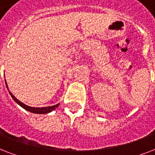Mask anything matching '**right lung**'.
I'll list each match as a JSON object with an SVG mask.
<instances>
[{
  "label": "right lung",
  "mask_w": 155,
  "mask_h": 155,
  "mask_svg": "<svg viewBox=\"0 0 155 155\" xmlns=\"http://www.w3.org/2000/svg\"><path fill=\"white\" fill-rule=\"evenodd\" d=\"M5 81L6 87H7V88H8V85H7V83H6V80H5ZM8 91H9V90H8ZM9 94H10V96L12 97V98L14 100V101L18 104H19L21 108H23L26 111H29V112L33 113H38V114H46V113H51V112H52L54 109H55V108L59 105V104H55V105L49 106V107H42V108H35V107H30V106L26 105V104H23L22 102H21L19 100L17 99V98H16L13 94H12V92H9Z\"/></svg>",
  "instance_id": "obj_1"
}]
</instances>
